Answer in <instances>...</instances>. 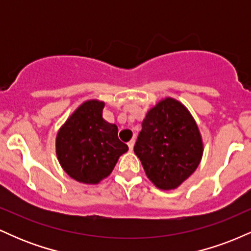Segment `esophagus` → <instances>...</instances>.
Returning a JSON list of instances; mask_svg holds the SVG:
<instances>
[{
  "instance_id": "esophagus-1",
  "label": "esophagus",
  "mask_w": 251,
  "mask_h": 251,
  "mask_svg": "<svg viewBox=\"0 0 251 251\" xmlns=\"http://www.w3.org/2000/svg\"><path fill=\"white\" fill-rule=\"evenodd\" d=\"M127 145H128V149H129V151H132V150H133V148H134V139L129 140V142L127 143Z\"/></svg>"
}]
</instances>
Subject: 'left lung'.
<instances>
[{"mask_svg": "<svg viewBox=\"0 0 251 251\" xmlns=\"http://www.w3.org/2000/svg\"><path fill=\"white\" fill-rule=\"evenodd\" d=\"M203 152L200 128L185 105L166 97L149 109L134 153L155 188L177 189L198 168Z\"/></svg>", "mask_w": 251, "mask_h": 251, "instance_id": "8db88e82", "label": "left lung"}]
</instances>
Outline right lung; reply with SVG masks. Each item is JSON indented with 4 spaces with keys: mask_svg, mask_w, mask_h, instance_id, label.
Returning a JSON list of instances; mask_svg holds the SVG:
<instances>
[{
    "mask_svg": "<svg viewBox=\"0 0 251 251\" xmlns=\"http://www.w3.org/2000/svg\"><path fill=\"white\" fill-rule=\"evenodd\" d=\"M105 102L83 101L59 128L55 139L57 160L71 178L97 185L113 171L128 146L118 138L116 124L103 120Z\"/></svg>",
    "mask_w": 251,
    "mask_h": 251,
    "instance_id": "1",
    "label": "right lung"
}]
</instances>
